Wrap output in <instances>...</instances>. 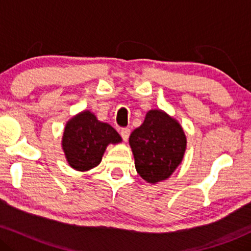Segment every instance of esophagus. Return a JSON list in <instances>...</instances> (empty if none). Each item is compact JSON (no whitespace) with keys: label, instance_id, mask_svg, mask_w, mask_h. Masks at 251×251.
Wrapping results in <instances>:
<instances>
[{"label":"esophagus","instance_id":"1","mask_svg":"<svg viewBox=\"0 0 251 251\" xmlns=\"http://www.w3.org/2000/svg\"><path fill=\"white\" fill-rule=\"evenodd\" d=\"M129 133H131V129L127 128V127L120 129V134H122L124 142H127V139H128V137H129Z\"/></svg>","mask_w":251,"mask_h":251}]
</instances>
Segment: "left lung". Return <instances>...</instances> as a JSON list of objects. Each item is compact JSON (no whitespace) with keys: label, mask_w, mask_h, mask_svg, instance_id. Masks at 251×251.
I'll return each mask as SVG.
<instances>
[{"label":"left lung","mask_w":251,"mask_h":251,"mask_svg":"<svg viewBox=\"0 0 251 251\" xmlns=\"http://www.w3.org/2000/svg\"><path fill=\"white\" fill-rule=\"evenodd\" d=\"M135 170L148 183L157 184L179 166L186 150V135L177 119L163 109H150L128 139Z\"/></svg>","instance_id":"obj_1"}]
</instances>
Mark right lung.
<instances>
[{"label": "right lung", "instance_id": "1", "mask_svg": "<svg viewBox=\"0 0 251 251\" xmlns=\"http://www.w3.org/2000/svg\"><path fill=\"white\" fill-rule=\"evenodd\" d=\"M122 142L109 124L100 122L93 112L85 109L66 123L61 146L68 165L85 172L99 165L108 145Z\"/></svg>", "mask_w": 251, "mask_h": 251}]
</instances>
